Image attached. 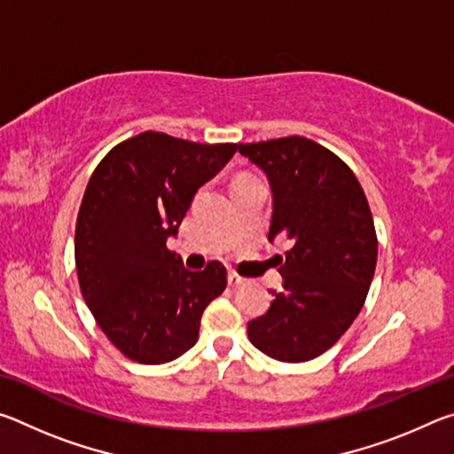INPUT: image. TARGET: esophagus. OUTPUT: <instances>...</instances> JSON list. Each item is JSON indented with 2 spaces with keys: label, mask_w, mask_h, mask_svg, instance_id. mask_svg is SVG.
<instances>
[{
  "label": "esophagus",
  "mask_w": 454,
  "mask_h": 454,
  "mask_svg": "<svg viewBox=\"0 0 454 454\" xmlns=\"http://www.w3.org/2000/svg\"><path fill=\"white\" fill-rule=\"evenodd\" d=\"M244 282H246V280L242 278V276H238L236 272H228V284H230V286H232V288L242 286Z\"/></svg>",
  "instance_id": "obj_1"
}]
</instances>
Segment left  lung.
Returning a JSON list of instances; mask_svg holds the SVG:
<instances>
[{
    "label": "left lung",
    "mask_w": 454,
    "mask_h": 454,
    "mask_svg": "<svg viewBox=\"0 0 454 454\" xmlns=\"http://www.w3.org/2000/svg\"><path fill=\"white\" fill-rule=\"evenodd\" d=\"M272 188L268 238L290 244L276 256L282 290L266 314L248 322L258 350L282 363L320 356L350 328L376 268L374 222L355 172L302 136L240 144Z\"/></svg>",
    "instance_id": "left-lung-1"
}]
</instances>
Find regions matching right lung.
<instances>
[{"label":"right lung","mask_w":454,"mask_h":454,"mask_svg":"<svg viewBox=\"0 0 454 454\" xmlns=\"http://www.w3.org/2000/svg\"><path fill=\"white\" fill-rule=\"evenodd\" d=\"M236 150L142 132L91 174L75 222V270L90 312L129 360L164 364L190 350L204 309L224 292V264L186 270L166 242Z\"/></svg>","instance_id":"add662e5"}]
</instances>
